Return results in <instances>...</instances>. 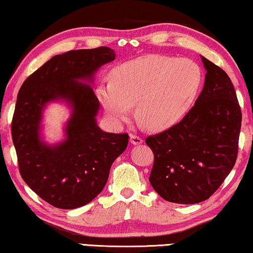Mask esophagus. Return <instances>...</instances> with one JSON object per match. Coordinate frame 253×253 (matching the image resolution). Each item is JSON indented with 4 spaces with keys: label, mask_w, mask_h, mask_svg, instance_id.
Instances as JSON below:
<instances>
[{
    "label": "esophagus",
    "mask_w": 253,
    "mask_h": 253,
    "mask_svg": "<svg viewBox=\"0 0 253 253\" xmlns=\"http://www.w3.org/2000/svg\"><path fill=\"white\" fill-rule=\"evenodd\" d=\"M130 143L134 145H138V144H142L143 139L142 137L137 136V135H130Z\"/></svg>",
    "instance_id": "obj_1"
}]
</instances>
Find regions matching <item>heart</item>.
<instances>
[{"mask_svg": "<svg viewBox=\"0 0 253 253\" xmlns=\"http://www.w3.org/2000/svg\"><path fill=\"white\" fill-rule=\"evenodd\" d=\"M201 84V71L190 59L146 55L115 68L96 94L115 122L130 118L133 105L150 129H165L183 118Z\"/></svg>", "mask_w": 253, "mask_h": 253, "instance_id": "heart-1", "label": "heart"}]
</instances>
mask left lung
Masks as SVG:
<instances>
[{
	"label": "left lung",
	"mask_w": 253,
	"mask_h": 253,
	"mask_svg": "<svg viewBox=\"0 0 253 253\" xmlns=\"http://www.w3.org/2000/svg\"><path fill=\"white\" fill-rule=\"evenodd\" d=\"M202 92L178 124L145 143L154 161L149 177L166 201L193 205L209 199L234 167L242 112L227 74L201 56Z\"/></svg>",
	"instance_id": "8db88e82"
}]
</instances>
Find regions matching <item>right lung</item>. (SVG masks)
Here are the masks:
<instances>
[{
    "label": "right lung",
    "instance_id": "obj_1",
    "mask_svg": "<svg viewBox=\"0 0 253 253\" xmlns=\"http://www.w3.org/2000/svg\"><path fill=\"white\" fill-rule=\"evenodd\" d=\"M116 58L100 46L54 55L26 79L19 89L11 123L19 171L44 201L60 209L87 205L101 193L111 165L126 150L127 133H105L96 125L100 102L88 84L104 63ZM63 98L73 107L65 141L47 146L39 127L44 104Z\"/></svg>",
    "mask_w": 253,
    "mask_h": 253
}]
</instances>
